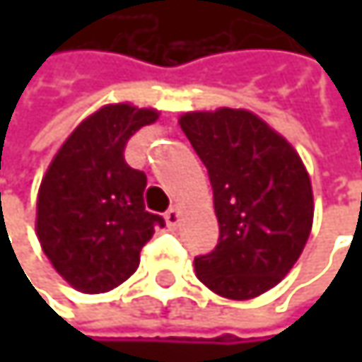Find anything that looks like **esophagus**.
Masks as SVG:
<instances>
[{"instance_id":"1","label":"esophagus","mask_w":362,"mask_h":362,"mask_svg":"<svg viewBox=\"0 0 362 362\" xmlns=\"http://www.w3.org/2000/svg\"><path fill=\"white\" fill-rule=\"evenodd\" d=\"M165 222H168L170 226H176V224L180 222V211H178L176 207H170V209L165 211Z\"/></svg>"}]
</instances>
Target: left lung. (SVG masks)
<instances>
[{
  "instance_id": "obj_1",
  "label": "left lung",
  "mask_w": 362,
  "mask_h": 362,
  "mask_svg": "<svg viewBox=\"0 0 362 362\" xmlns=\"http://www.w3.org/2000/svg\"><path fill=\"white\" fill-rule=\"evenodd\" d=\"M182 132L207 168L218 245L194 257L201 283L228 300L274 287L313 228V186L293 146L250 110L186 112Z\"/></svg>"
}]
</instances>
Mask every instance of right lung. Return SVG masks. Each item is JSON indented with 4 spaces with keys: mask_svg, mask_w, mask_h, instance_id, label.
<instances>
[{
    "mask_svg": "<svg viewBox=\"0 0 362 362\" xmlns=\"http://www.w3.org/2000/svg\"><path fill=\"white\" fill-rule=\"evenodd\" d=\"M157 110L109 105L81 121L49 163L37 197V237L52 266L79 291L103 293L140 264L165 220L144 209L146 174L125 163L127 140Z\"/></svg>",
    "mask_w": 362,
    "mask_h": 362,
    "instance_id": "obj_1",
    "label": "right lung"
}]
</instances>
